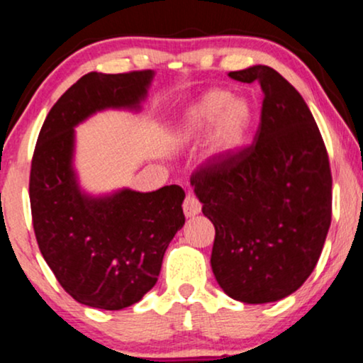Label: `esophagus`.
<instances>
[{"label": "esophagus", "mask_w": 363, "mask_h": 363, "mask_svg": "<svg viewBox=\"0 0 363 363\" xmlns=\"http://www.w3.org/2000/svg\"><path fill=\"white\" fill-rule=\"evenodd\" d=\"M200 210H202V203L199 202V199L191 194L186 195L185 200H183V212H185V216L194 217L196 213H200Z\"/></svg>", "instance_id": "obj_1"}]
</instances>
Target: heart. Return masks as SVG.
<instances>
[{"label":"heart","mask_w":363,"mask_h":363,"mask_svg":"<svg viewBox=\"0 0 363 363\" xmlns=\"http://www.w3.org/2000/svg\"><path fill=\"white\" fill-rule=\"evenodd\" d=\"M252 121V109L242 97H234L223 89H213L202 96L183 116L180 129L182 140L191 141L207 136V155L222 158L242 145Z\"/></svg>","instance_id":"1"}]
</instances>
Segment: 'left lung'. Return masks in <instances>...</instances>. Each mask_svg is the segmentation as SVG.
Segmentation results:
<instances>
[{
	"label": "left lung",
	"mask_w": 363,
	"mask_h": 363,
	"mask_svg": "<svg viewBox=\"0 0 363 363\" xmlns=\"http://www.w3.org/2000/svg\"><path fill=\"white\" fill-rule=\"evenodd\" d=\"M229 77L264 92L254 143L202 164L190 183L216 227L217 283L261 305L289 296L315 269L332 223V169L311 111L283 75L254 65Z\"/></svg>",
	"instance_id": "8db88e82"
}]
</instances>
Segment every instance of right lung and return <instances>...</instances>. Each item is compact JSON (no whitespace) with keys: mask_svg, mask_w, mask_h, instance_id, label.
I'll return each mask as SVG.
<instances>
[{"mask_svg":"<svg viewBox=\"0 0 363 363\" xmlns=\"http://www.w3.org/2000/svg\"><path fill=\"white\" fill-rule=\"evenodd\" d=\"M151 79V70L86 74L53 104L33 151L30 205L40 252L62 288L91 308L123 310L140 301L185 223L178 185L92 199L75 180L74 128L96 111L140 107Z\"/></svg>","mask_w":363,"mask_h":363,"instance_id":"obj_1","label":"right lung"}]
</instances>
